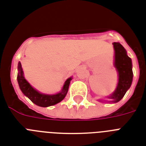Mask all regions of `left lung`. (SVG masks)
I'll use <instances>...</instances> for the list:
<instances>
[{
	"instance_id": "obj_1",
	"label": "left lung",
	"mask_w": 146,
	"mask_h": 146,
	"mask_svg": "<svg viewBox=\"0 0 146 146\" xmlns=\"http://www.w3.org/2000/svg\"><path fill=\"white\" fill-rule=\"evenodd\" d=\"M115 50L114 67L118 72V81L115 92L108 96L111 103L120 101L127 91L131 86L133 81L132 61L127 54L125 48L119 42L112 43Z\"/></svg>"
}]
</instances>
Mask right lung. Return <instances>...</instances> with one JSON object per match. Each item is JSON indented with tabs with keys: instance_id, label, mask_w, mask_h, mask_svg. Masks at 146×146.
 <instances>
[{
	"instance_id": "obj_1",
	"label": "right lung",
	"mask_w": 146,
	"mask_h": 146,
	"mask_svg": "<svg viewBox=\"0 0 146 146\" xmlns=\"http://www.w3.org/2000/svg\"><path fill=\"white\" fill-rule=\"evenodd\" d=\"M18 83L22 93L28 97L34 104L41 107H48L58 104L67 95L70 81L72 77H70L65 81L63 85L62 89L59 93L54 94H46L39 92L37 90L32 87L30 83L28 82L24 76L23 70H22L21 62L18 64V75H17Z\"/></svg>"
}]
</instances>
